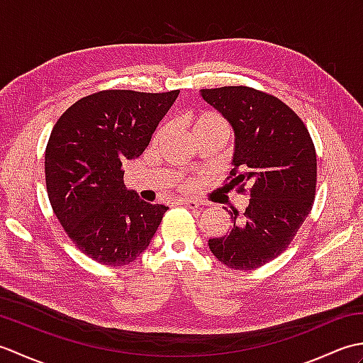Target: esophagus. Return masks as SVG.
Here are the masks:
<instances>
[{"mask_svg":"<svg viewBox=\"0 0 363 363\" xmlns=\"http://www.w3.org/2000/svg\"><path fill=\"white\" fill-rule=\"evenodd\" d=\"M181 204L189 207V209H201L203 207V203L196 201V199H182Z\"/></svg>","mask_w":363,"mask_h":363,"instance_id":"1","label":"esophagus"}]
</instances>
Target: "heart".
Returning a JSON list of instances; mask_svg holds the SVG:
<instances>
[{
    "label": "heart",
    "instance_id": "heart-1",
    "mask_svg": "<svg viewBox=\"0 0 363 363\" xmlns=\"http://www.w3.org/2000/svg\"><path fill=\"white\" fill-rule=\"evenodd\" d=\"M189 126L191 129V133H198V130H204V129H220L223 133L228 134V125L226 121L223 120L217 112H198L189 117ZM181 189H189L190 182H179Z\"/></svg>",
    "mask_w": 363,
    "mask_h": 363
}]
</instances>
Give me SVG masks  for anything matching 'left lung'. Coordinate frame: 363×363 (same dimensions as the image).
<instances>
[{
    "label": "left lung",
    "instance_id": "8db88e82",
    "mask_svg": "<svg viewBox=\"0 0 363 363\" xmlns=\"http://www.w3.org/2000/svg\"><path fill=\"white\" fill-rule=\"evenodd\" d=\"M201 96L234 129L233 172L238 191L248 187L243 213L229 212V234L211 238L221 264L254 269L290 245L312 211L317 154L309 130L290 107L265 91L245 86L203 89Z\"/></svg>",
    "mask_w": 363,
    "mask_h": 363
}]
</instances>
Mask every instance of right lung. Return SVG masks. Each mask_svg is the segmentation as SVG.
<instances>
[{"label": "right lung", "instance_id": "add662e5", "mask_svg": "<svg viewBox=\"0 0 363 363\" xmlns=\"http://www.w3.org/2000/svg\"><path fill=\"white\" fill-rule=\"evenodd\" d=\"M179 90H103L60 115L45 151L46 190L60 225L90 259L109 267L148 248L168 207L128 190L123 164L140 156Z\"/></svg>", "mask_w": 363, "mask_h": 363}]
</instances>
